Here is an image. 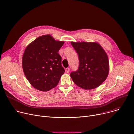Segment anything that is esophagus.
Listing matches in <instances>:
<instances>
[{"instance_id":"obj_1","label":"esophagus","mask_w":134,"mask_h":134,"mask_svg":"<svg viewBox=\"0 0 134 134\" xmlns=\"http://www.w3.org/2000/svg\"><path fill=\"white\" fill-rule=\"evenodd\" d=\"M66 72H67V73H68V72H69V68H67L66 69Z\"/></svg>"}]
</instances>
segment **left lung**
Masks as SVG:
<instances>
[{"instance_id":"1","label":"left lung","mask_w":134,"mask_h":134,"mask_svg":"<svg viewBox=\"0 0 134 134\" xmlns=\"http://www.w3.org/2000/svg\"><path fill=\"white\" fill-rule=\"evenodd\" d=\"M79 55V66L71 72L72 80L79 87L90 90L99 87L105 81L109 72L107 55L96 42H71Z\"/></svg>"}]
</instances>
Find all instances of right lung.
Returning <instances> with one entry per match:
<instances>
[{"label":"right lung","mask_w":134,"mask_h":134,"mask_svg":"<svg viewBox=\"0 0 134 134\" xmlns=\"http://www.w3.org/2000/svg\"><path fill=\"white\" fill-rule=\"evenodd\" d=\"M64 41H55L50 35L35 40L26 48L22 57L24 73L31 86L42 91L55 87L65 69L58 51Z\"/></svg>","instance_id":"add662e5"}]
</instances>
